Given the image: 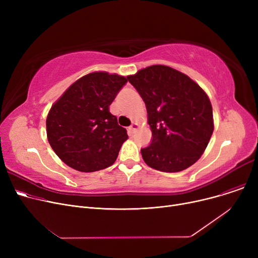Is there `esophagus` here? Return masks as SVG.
Returning <instances> with one entry per match:
<instances>
[{
	"label": "esophagus",
	"instance_id": "34e87169",
	"mask_svg": "<svg viewBox=\"0 0 258 258\" xmlns=\"http://www.w3.org/2000/svg\"><path fill=\"white\" fill-rule=\"evenodd\" d=\"M139 128V125L137 124V123H133L131 126H130V128H128V132L131 133V134H134V133H136L137 132V130Z\"/></svg>",
	"mask_w": 258,
	"mask_h": 258
}]
</instances>
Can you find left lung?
<instances>
[{
    "label": "left lung",
    "mask_w": 258,
    "mask_h": 258,
    "mask_svg": "<svg viewBox=\"0 0 258 258\" xmlns=\"http://www.w3.org/2000/svg\"><path fill=\"white\" fill-rule=\"evenodd\" d=\"M147 110L152 143L141 150L145 163L164 172L182 171L204 154L214 130L206 92L186 74L154 64L128 75Z\"/></svg>",
    "instance_id": "left-lung-1"
}]
</instances>
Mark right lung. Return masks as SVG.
<instances>
[{
	"mask_svg": "<svg viewBox=\"0 0 258 258\" xmlns=\"http://www.w3.org/2000/svg\"><path fill=\"white\" fill-rule=\"evenodd\" d=\"M127 78L103 71L77 79L54 102L47 116V138L58 158L78 171L111 166L128 136L108 111Z\"/></svg>",
	"mask_w": 258,
	"mask_h": 258,
	"instance_id": "right-lung-1",
	"label": "right lung"
}]
</instances>
